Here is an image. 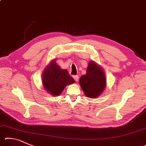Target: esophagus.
<instances>
[{
    "instance_id": "34e87169",
    "label": "esophagus",
    "mask_w": 146,
    "mask_h": 146,
    "mask_svg": "<svg viewBox=\"0 0 146 146\" xmlns=\"http://www.w3.org/2000/svg\"><path fill=\"white\" fill-rule=\"evenodd\" d=\"M73 78L75 79V80L76 81V82H78V80H79V77H78V75H74L73 76Z\"/></svg>"
}]
</instances>
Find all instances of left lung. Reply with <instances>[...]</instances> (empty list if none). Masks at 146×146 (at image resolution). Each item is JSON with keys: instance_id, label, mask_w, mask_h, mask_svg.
<instances>
[{"instance_id": "8db88e82", "label": "left lung", "mask_w": 146, "mask_h": 146, "mask_svg": "<svg viewBox=\"0 0 146 146\" xmlns=\"http://www.w3.org/2000/svg\"><path fill=\"white\" fill-rule=\"evenodd\" d=\"M79 82L87 97L96 98L102 94L106 87L105 73L96 62L91 61L87 66L86 74L81 76Z\"/></svg>"}]
</instances>
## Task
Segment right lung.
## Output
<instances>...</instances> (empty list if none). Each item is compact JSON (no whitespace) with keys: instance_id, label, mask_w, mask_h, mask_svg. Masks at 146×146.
Returning a JSON list of instances; mask_svg holds the SVG:
<instances>
[{"instance_id":"add662e5","label":"right lung","mask_w":146,"mask_h":146,"mask_svg":"<svg viewBox=\"0 0 146 146\" xmlns=\"http://www.w3.org/2000/svg\"><path fill=\"white\" fill-rule=\"evenodd\" d=\"M75 82L68 70H62L55 60H53L44 68L42 74L44 88L52 96L60 94L66 86L75 83Z\"/></svg>"}]
</instances>
